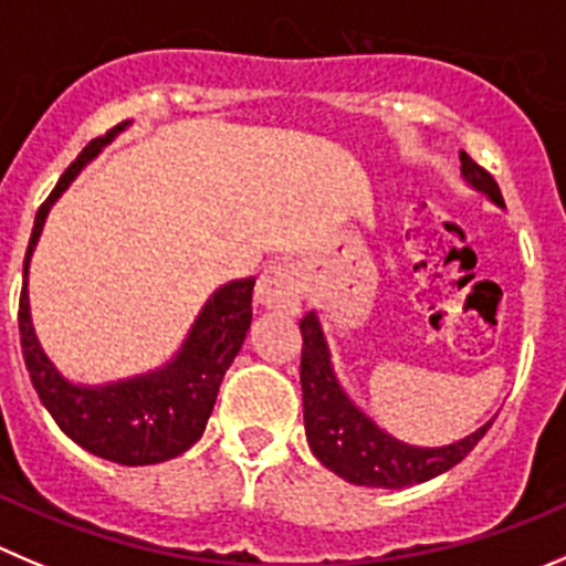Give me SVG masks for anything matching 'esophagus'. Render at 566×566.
Returning <instances> with one entry per match:
<instances>
[{
	"mask_svg": "<svg viewBox=\"0 0 566 566\" xmlns=\"http://www.w3.org/2000/svg\"><path fill=\"white\" fill-rule=\"evenodd\" d=\"M255 300L261 308L274 314H297L303 305V283L292 263H277L261 274L255 289Z\"/></svg>",
	"mask_w": 566,
	"mask_h": 566,
	"instance_id": "1",
	"label": "esophagus"
}]
</instances>
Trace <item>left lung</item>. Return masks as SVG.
Listing matches in <instances>:
<instances>
[{
  "label": "left lung",
  "mask_w": 566,
  "mask_h": 566,
  "mask_svg": "<svg viewBox=\"0 0 566 566\" xmlns=\"http://www.w3.org/2000/svg\"><path fill=\"white\" fill-rule=\"evenodd\" d=\"M461 180L472 191L483 193L489 202L505 208L494 177L467 153H461ZM300 331H303L300 384H303L305 436L316 459L347 483L373 489H402L424 483L464 461L467 453L492 428L494 419H489L475 433L453 444H441V448H419V444L395 439L389 430L375 422L367 408H360V402L338 375L333 347L327 342L325 316L316 308L308 311L300 319Z\"/></svg>",
  "instance_id": "1"
}]
</instances>
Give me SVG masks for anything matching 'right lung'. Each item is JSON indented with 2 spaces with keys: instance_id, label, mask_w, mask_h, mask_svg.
I'll return each mask as SVG.
<instances>
[{
  "instance_id": "right-lung-1",
  "label": "right lung",
  "mask_w": 566,
  "mask_h": 566,
  "mask_svg": "<svg viewBox=\"0 0 566 566\" xmlns=\"http://www.w3.org/2000/svg\"><path fill=\"white\" fill-rule=\"evenodd\" d=\"M133 122H122L105 138L91 142L63 171L55 191L38 208L24 255L19 300V333L27 373L57 428L88 453L122 467L160 464L186 453L206 430L219 386L239 355L252 322L255 277L230 280L213 289L193 316L180 347L149 373L107 384H77L57 369L38 338L30 311V261L44 233L52 206L69 191L80 171Z\"/></svg>"
}]
</instances>
